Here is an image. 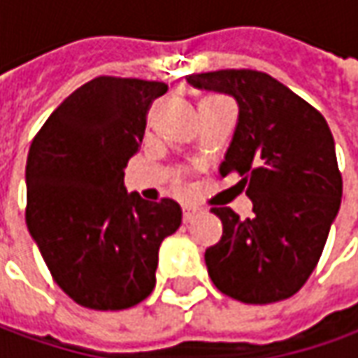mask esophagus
I'll return each instance as SVG.
<instances>
[{
  "instance_id": "obj_1",
  "label": "esophagus",
  "mask_w": 358,
  "mask_h": 358,
  "mask_svg": "<svg viewBox=\"0 0 358 358\" xmlns=\"http://www.w3.org/2000/svg\"><path fill=\"white\" fill-rule=\"evenodd\" d=\"M200 214V210L196 208V206H184L182 208V217H184V222L188 224V222H192L194 217Z\"/></svg>"
}]
</instances>
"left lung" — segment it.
Segmentation results:
<instances>
[{
	"label": "left lung",
	"instance_id": "8db88e82",
	"mask_svg": "<svg viewBox=\"0 0 358 358\" xmlns=\"http://www.w3.org/2000/svg\"><path fill=\"white\" fill-rule=\"evenodd\" d=\"M186 80L236 99L240 115L220 174L238 172L253 217L212 208L224 234L206 250L217 289L252 305L283 301L319 262L343 196L335 141L323 115L262 71L224 69Z\"/></svg>",
	"mask_w": 358,
	"mask_h": 358
}]
</instances>
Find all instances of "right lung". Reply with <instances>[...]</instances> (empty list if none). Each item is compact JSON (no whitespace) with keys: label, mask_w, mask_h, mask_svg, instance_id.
<instances>
[{"label":"right lung","mask_w":358,"mask_h":358,"mask_svg":"<svg viewBox=\"0 0 358 358\" xmlns=\"http://www.w3.org/2000/svg\"><path fill=\"white\" fill-rule=\"evenodd\" d=\"M158 80L96 77L57 106L27 156L25 222L57 285L96 311L129 309L156 285L158 250L182 224L174 200L124 188Z\"/></svg>","instance_id":"add662e5"}]
</instances>
